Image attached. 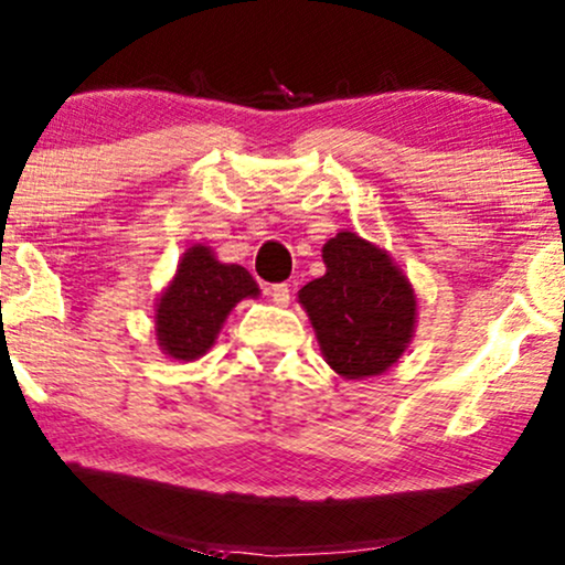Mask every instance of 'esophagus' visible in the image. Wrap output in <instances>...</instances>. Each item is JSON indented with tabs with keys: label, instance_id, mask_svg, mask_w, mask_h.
<instances>
[{
	"label": "esophagus",
	"instance_id": "obj_1",
	"mask_svg": "<svg viewBox=\"0 0 565 565\" xmlns=\"http://www.w3.org/2000/svg\"><path fill=\"white\" fill-rule=\"evenodd\" d=\"M268 297H271L274 305L286 307V305H289V299H291V289H289V284H274L271 289H268Z\"/></svg>",
	"mask_w": 565,
	"mask_h": 565
}]
</instances>
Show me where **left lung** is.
<instances>
[{
	"mask_svg": "<svg viewBox=\"0 0 565 565\" xmlns=\"http://www.w3.org/2000/svg\"><path fill=\"white\" fill-rule=\"evenodd\" d=\"M324 276L299 289L317 343L345 379L379 376L407 351L417 322L415 289L386 250L355 233L322 248Z\"/></svg>",
	"mask_w": 565,
	"mask_h": 565,
	"instance_id": "obj_1",
	"label": "left lung"
}]
</instances>
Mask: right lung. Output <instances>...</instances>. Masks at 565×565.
Segmentation results:
<instances>
[{
  "label": "right lung",
  "instance_id": "1",
  "mask_svg": "<svg viewBox=\"0 0 565 565\" xmlns=\"http://www.w3.org/2000/svg\"><path fill=\"white\" fill-rule=\"evenodd\" d=\"M258 294V284L243 266L220 264L206 245H192L156 305L158 345L177 361L202 359L217 340L230 309Z\"/></svg>",
  "mask_w": 565,
  "mask_h": 565
}]
</instances>
